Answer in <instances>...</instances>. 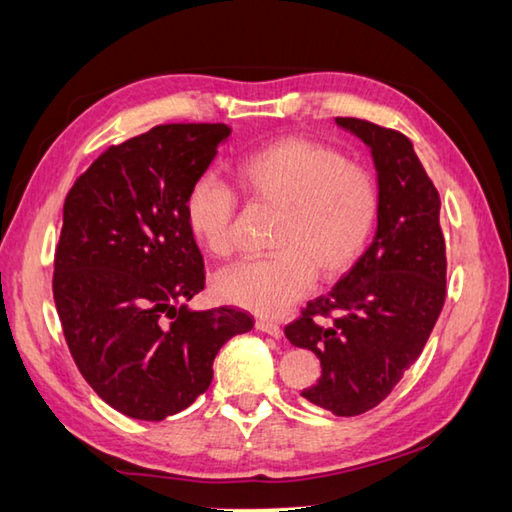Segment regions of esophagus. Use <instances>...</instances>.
Here are the masks:
<instances>
[{"label": "esophagus", "mask_w": 512, "mask_h": 512, "mask_svg": "<svg viewBox=\"0 0 512 512\" xmlns=\"http://www.w3.org/2000/svg\"><path fill=\"white\" fill-rule=\"evenodd\" d=\"M255 327H257V331L268 333V336H273V338H280V336H282V327H280V324H277V322H273V320L259 318V320L255 322Z\"/></svg>", "instance_id": "1"}]
</instances>
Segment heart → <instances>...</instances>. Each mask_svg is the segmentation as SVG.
Masks as SVG:
<instances>
[{"label":"heart","mask_w":512,"mask_h":512,"mask_svg":"<svg viewBox=\"0 0 512 512\" xmlns=\"http://www.w3.org/2000/svg\"><path fill=\"white\" fill-rule=\"evenodd\" d=\"M235 179L255 206L277 210L273 255L230 266L215 288L226 302L277 315L309 293L315 275L338 280L358 262L378 217V185L365 165L306 136H282L239 156ZM237 194L221 176L194 179L185 219L215 257L235 250Z\"/></svg>","instance_id":"obj_1"}]
</instances>
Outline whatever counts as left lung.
<instances>
[{"label":"left lung","instance_id":"8db88e82","mask_svg":"<svg viewBox=\"0 0 512 512\" xmlns=\"http://www.w3.org/2000/svg\"><path fill=\"white\" fill-rule=\"evenodd\" d=\"M371 150L378 228L347 275L286 324L291 345L320 358L306 401L336 416L369 412L421 356L445 302L441 199L405 134L360 118H336Z\"/></svg>","mask_w":512,"mask_h":512}]
</instances>
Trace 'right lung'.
I'll return each mask as SVG.
<instances>
[{
	"label": "right lung",
	"instance_id": "right-lung-1",
	"mask_svg": "<svg viewBox=\"0 0 512 512\" xmlns=\"http://www.w3.org/2000/svg\"><path fill=\"white\" fill-rule=\"evenodd\" d=\"M230 132L156 125L102 152L64 199L53 273L64 338L102 401L138 421L190 407L210 387L219 349L253 329L232 306H176L206 284L185 197Z\"/></svg>",
	"mask_w": 512,
	"mask_h": 512
}]
</instances>
